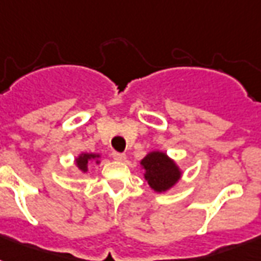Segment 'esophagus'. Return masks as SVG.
I'll return each mask as SVG.
<instances>
[{"mask_svg": "<svg viewBox=\"0 0 261 261\" xmlns=\"http://www.w3.org/2000/svg\"><path fill=\"white\" fill-rule=\"evenodd\" d=\"M112 159H114L115 161L123 163V161H126L127 155L124 154V153H116V151H114V153H112Z\"/></svg>", "mask_w": 261, "mask_h": 261, "instance_id": "esophagus-1", "label": "esophagus"}]
</instances>
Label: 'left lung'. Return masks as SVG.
<instances>
[{
	"label": "left lung",
	"mask_w": 261,
	"mask_h": 261,
	"mask_svg": "<svg viewBox=\"0 0 261 261\" xmlns=\"http://www.w3.org/2000/svg\"><path fill=\"white\" fill-rule=\"evenodd\" d=\"M141 168L149 187L157 194H164L173 188L182 176L178 164L163 150L149 151L141 160Z\"/></svg>",
	"instance_id": "8db88e82"
}]
</instances>
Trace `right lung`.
Wrapping results in <instances>:
<instances>
[{
  "instance_id": "add662e5",
  "label": "right lung",
  "mask_w": 261,
  "mask_h": 261,
  "mask_svg": "<svg viewBox=\"0 0 261 261\" xmlns=\"http://www.w3.org/2000/svg\"><path fill=\"white\" fill-rule=\"evenodd\" d=\"M101 159V154H98V153H80L74 160L75 167L79 168V171H81L83 173H88V167H89V164L94 163V164H100Z\"/></svg>"
}]
</instances>
